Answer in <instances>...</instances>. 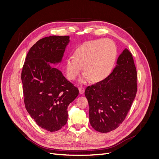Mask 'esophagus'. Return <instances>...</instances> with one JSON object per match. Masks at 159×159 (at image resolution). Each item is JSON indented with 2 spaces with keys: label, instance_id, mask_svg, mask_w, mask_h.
I'll use <instances>...</instances> for the list:
<instances>
[{
  "label": "esophagus",
  "instance_id": "1",
  "mask_svg": "<svg viewBox=\"0 0 159 159\" xmlns=\"http://www.w3.org/2000/svg\"><path fill=\"white\" fill-rule=\"evenodd\" d=\"M84 91H85V88L84 87H80L79 88V91H80V94H84Z\"/></svg>",
  "mask_w": 159,
  "mask_h": 159
}]
</instances>
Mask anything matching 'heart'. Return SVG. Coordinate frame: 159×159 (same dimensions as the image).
<instances>
[{"instance_id":"b5f03b06","label":"heart","mask_w":159,"mask_h":159,"mask_svg":"<svg viewBox=\"0 0 159 159\" xmlns=\"http://www.w3.org/2000/svg\"><path fill=\"white\" fill-rule=\"evenodd\" d=\"M117 55V47L110 39H98L85 42L75 49L74 57L66 60V75L70 80L76 79L82 67L84 75L82 83L91 80L99 82L109 75Z\"/></svg>"}]
</instances>
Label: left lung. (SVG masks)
Wrapping results in <instances>:
<instances>
[{
    "label": "left lung",
    "mask_w": 159,
    "mask_h": 159,
    "mask_svg": "<svg viewBox=\"0 0 159 159\" xmlns=\"http://www.w3.org/2000/svg\"><path fill=\"white\" fill-rule=\"evenodd\" d=\"M137 78L132 54L125 48L107 78L85 89L89 123L95 131L108 133L122 123L136 96Z\"/></svg>",
    "instance_id": "obj_1"
}]
</instances>
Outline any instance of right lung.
<instances>
[{
  "mask_svg": "<svg viewBox=\"0 0 159 159\" xmlns=\"http://www.w3.org/2000/svg\"><path fill=\"white\" fill-rule=\"evenodd\" d=\"M70 42L68 36H51L38 40L28 52L21 79L24 102L38 126L54 132L68 121V107L79 90L61 71L50 64L60 63Z\"/></svg>",
  "mask_w": 159,
  "mask_h": 159,
  "instance_id": "right-lung-1",
  "label": "right lung"
}]
</instances>
